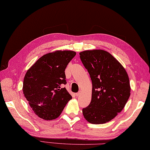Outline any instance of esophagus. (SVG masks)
Here are the masks:
<instances>
[{
	"mask_svg": "<svg viewBox=\"0 0 150 150\" xmlns=\"http://www.w3.org/2000/svg\"><path fill=\"white\" fill-rule=\"evenodd\" d=\"M80 93H81L80 92H78V93H76V94H75V96H76V97H78V96H79V94H80Z\"/></svg>",
	"mask_w": 150,
	"mask_h": 150,
	"instance_id": "34e87169",
	"label": "esophagus"
}]
</instances>
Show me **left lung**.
I'll list each match as a JSON object with an SVG mask.
<instances>
[{
	"label": "left lung",
	"instance_id": "obj_1",
	"mask_svg": "<svg viewBox=\"0 0 150 150\" xmlns=\"http://www.w3.org/2000/svg\"><path fill=\"white\" fill-rule=\"evenodd\" d=\"M79 56L93 83L91 102L82 109L83 115L91 124H105L122 111L129 99L128 74L122 64L105 50H85Z\"/></svg>",
	"mask_w": 150,
	"mask_h": 150
}]
</instances>
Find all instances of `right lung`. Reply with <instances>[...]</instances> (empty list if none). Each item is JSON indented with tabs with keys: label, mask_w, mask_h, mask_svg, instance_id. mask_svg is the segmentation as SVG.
I'll return each instance as SVG.
<instances>
[{
	"label": "right lung",
	"mask_w": 150,
	"mask_h": 150,
	"mask_svg": "<svg viewBox=\"0 0 150 150\" xmlns=\"http://www.w3.org/2000/svg\"><path fill=\"white\" fill-rule=\"evenodd\" d=\"M76 54L72 50H56L46 54L27 71L23 92L38 117L54 120L72 99L62 86L67 83L65 70Z\"/></svg>",
	"instance_id": "right-lung-1"
}]
</instances>
